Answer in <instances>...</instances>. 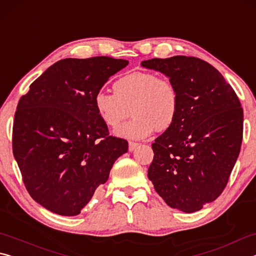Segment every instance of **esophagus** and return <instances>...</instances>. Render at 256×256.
<instances>
[{
  "mask_svg": "<svg viewBox=\"0 0 256 256\" xmlns=\"http://www.w3.org/2000/svg\"><path fill=\"white\" fill-rule=\"evenodd\" d=\"M138 146V144H136V142H128V151H133Z\"/></svg>",
  "mask_w": 256,
  "mask_h": 256,
  "instance_id": "34e87169",
  "label": "esophagus"
}]
</instances>
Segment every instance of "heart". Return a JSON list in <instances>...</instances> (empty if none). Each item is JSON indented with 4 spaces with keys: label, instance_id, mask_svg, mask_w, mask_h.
<instances>
[{
    "label": "heart",
    "instance_id": "b5f03b06",
    "mask_svg": "<svg viewBox=\"0 0 256 256\" xmlns=\"http://www.w3.org/2000/svg\"><path fill=\"white\" fill-rule=\"evenodd\" d=\"M114 92L94 94V107L102 122L118 126L131 107L133 118L116 130L125 138H144L154 131H164L176 120L180 96L170 79L154 72L138 71L124 76L114 84Z\"/></svg>",
    "mask_w": 256,
    "mask_h": 256
}]
</instances>
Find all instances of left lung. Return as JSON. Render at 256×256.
I'll list each match as a JSON object with an SVG mask.
<instances>
[{
  "instance_id": "obj_1",
  "label": "left lung",
  "mask_w": 256,
  "mask_h": 256,
  "mask_svg": "<svg viewBox=\"0 0 256 256\" xmlns=\"http://www.w3.org/2000/svg\"><path fill=\"white\" fill-rule=\"evenodd\" d=\"M141 66L170 78L180 96L174 124L151 146L149 180L172 209L201 210L222 193L240 154V99L222 73L198 58H151Z\"/></svg>"
}]
</instances>
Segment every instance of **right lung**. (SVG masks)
<instances>
[{
  "instance_id": "right-lung-1",
  "label": "right lung",
  "mask_w": 256,
  "mask_h": 256,
  "mask_svg": "<svg viewBox=\"0 0 256 256\" xmlns=\"http://www.w3.org/2000/svg\"><path fill=\"white\" fill-rule=\"evenodd\" d=\"M128 64L107 56L60 60L20 98L14 156L30 196L45 209L79 214L128 152V141L110 136L94 107V94Z\"/></svg>"
}]
</instances>
